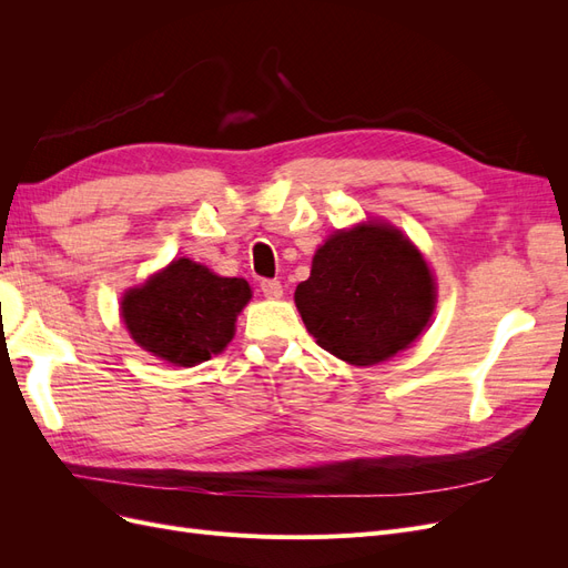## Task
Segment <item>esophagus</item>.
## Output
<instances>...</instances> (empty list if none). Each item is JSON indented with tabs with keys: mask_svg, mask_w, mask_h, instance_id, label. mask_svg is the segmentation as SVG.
<instances>
[{
	"mask_svg": "<svg viewBox=\"0 0 568 568\" xmlns=\"http://www.w3.org/2000/svg\"><path fill=\"white\" fill-rule=\"evenodd\" d=\"M261 291H263L265 298H282V294H284L280 280H263Z\"/></svg>",
	"mask_w": 568,
	"mask_h": 568,
	"instance_id": "esophagus-1",
	"label": "esophagus"
}]
</instances>
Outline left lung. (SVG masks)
<instances>
[{
	"mask_svg": "<svg viewBox=\"0 0 568 568\" xmlns=\"http://www.w3.org/2000/svg\"><path fill=\"white\" fill-rule=\"evenodd\" d=\"M294 298L320 348L367 367L422 334L434 313L436 284L409 239L372 222L326 239Z\"/></svg>",
	"mask_w": 568,
	"mask_h": 568,
	"instance_id": "1",
	"label": "left lung"
}]
</instances>
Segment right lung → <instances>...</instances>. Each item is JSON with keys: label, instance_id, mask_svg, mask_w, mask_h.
<instances>
[{"label": "right lung", "instance_id": "right-lung-1", "mask_svg": "<svg viewBox=\"0 0 568 568\" xmlns=\"http://www.w3.org/2000/svg\"><path fill=\"white\" fill-rule=\"evenodd\" d=\"M248 298L246 280L217 277L209 267L180 257L144 286L128 291L123 320L144 351L192 367L227 346Z\"/></svg>", "mask_w": 568, "mask_h": 568}]
</instances>
